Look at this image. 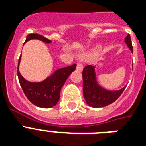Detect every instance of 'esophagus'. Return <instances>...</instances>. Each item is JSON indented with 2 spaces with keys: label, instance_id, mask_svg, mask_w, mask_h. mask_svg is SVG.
Returning <instances> with one entry per match:
<instances>
[{
  "label": "esophagus",
  "instance_id": "34e87169",
  "mask_svg": "<svg viewBox=\"0 0 146 146\" xmlns=\"http://www.w3.org/2000/svg\"><path fill=\"white\" fill-rule=\"evenodd\" d=\"M76 70L78 71H82L83 70V64L80 62H78L77 66H76Z\"/></svg>",
  "mask_w": 146,
  "mask_h": 146
}]
</instances>
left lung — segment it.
<instances>
[{"label":"left lung","mask_w":146,"mask_h":146,"mask_svg":"<svg viewBox=\"0 0 146 146\" xmlns=\"http://www.w3.org/2000/svg\"><path fill=\"white\" fill-rule=\"evenodd\" d=\"M125 42L133 51L130 35L125 38ZM83 78V96L89 105L94 108H102L112 104L124 91L126 86L118 91H108L103 89L96 82L95 66L87 65L82 70Z\"/></svg>","instance_id":"8db88e82"}]
</instances>
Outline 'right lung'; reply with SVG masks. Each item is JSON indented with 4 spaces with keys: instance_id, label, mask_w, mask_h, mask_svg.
Instances as JSON below:
<instances>
[{
    "instance_id": "add662e5",
    "label": "right lung",
    "mask_w": 146,
    "mask_h": 146,
    "mask_svg": "<svg viewBox=\"0 0 146 146\" xmlns=\"http://www.w3.org/2000/svg\"><path fill=\"white\" fill-rule=\"evenodd\" d=\"M31 39H38L45 43H50L51 41L39 34H29L25 42ZM19 57L18 62L17 75L19 78V84L29 101L33 104L40 108H49L57 104L60 99V89L66 82V79L72 72L76 70V64L59 69L53 73L50 77L41 82H31L26 80L19 71Z\"/></svg>"
}]
</instances>
